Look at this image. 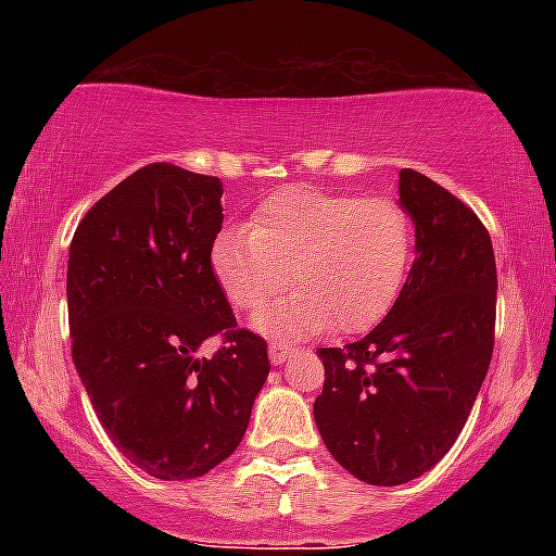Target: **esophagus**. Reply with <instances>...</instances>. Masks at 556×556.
<instances>
[{"label": "esophagus", "instance_id": "esophagus-1", "mask_svg": "<svg viewBox=\"0 0 556 556\" xmlns=\"http://www.w3.org/2000/svg\"><path fill=\"white\" fill-rule=\"evenodd\" d=\"M292 353H295V348H290V344H285V342H271L269 344V358H271L274 366H282V363L290 358Z\"/></svg>", "mask_w": 556, "mask_h": 556}]
</instances>
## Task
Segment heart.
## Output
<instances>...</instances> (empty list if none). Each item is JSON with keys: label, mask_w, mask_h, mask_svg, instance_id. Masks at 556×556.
<instances>
[{"label": "heart", "mask_w": 556, "mask_h": 556, "mask_svg": "<svg viewBox=\"0 0 556 556\" xmlns=\"http://www.w3.org/2000/svg\"><path fill=\"white\" fill-rule=\"evenodd\" d=\"M212 271L229 305L258 311L269 337H308L374 327L392 308L413 258L410 214L392 198L290 188L274 193L245 227H227L212 245Z\"/></svg>", "instance_id": "b5f03b06"}]
</instances>
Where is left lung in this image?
I'll return each mask as SVG.
<instances>
[{"mask_svg":"<svg viewBox=\"0 0 556 556\" xmlns=\"http://www.w3.org/2000/svg\"><path fill=\"white\" fill-rule=\"evenodd\" d=\"M416 261L384 321L358 342L318 350L314 418L348 473L400 486L460 437L494 350L496 264L481 219L450 190L400 169Z\"/></svg>","mask_w":556,"mask_h":556,"instance_id":"obj_1","label":"left lung"}]
</instances>
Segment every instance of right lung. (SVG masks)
<instances>
[{"mask_svg":"<svg viewBox=\"0 0 556 556\" xmlns=\"http://www.w3.org/2000/svg\"><path fill=\"white\" fill-rule=\"evenodd\" d=\"M222 193L219 177L149 164L93 203L70 242L73 363L117 450L162 481L238 450L271 368L214 279ZM214 333L226 348L198 359Z\"/></svg>","mask_w":556,"mask_h":556,"instance_id":"add662e5","label":"right lung"}]
</instances>
